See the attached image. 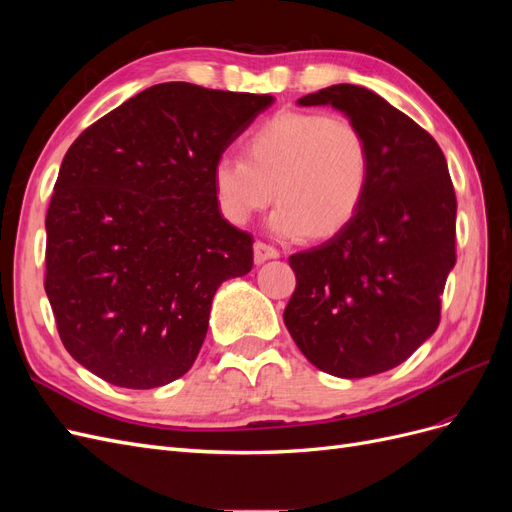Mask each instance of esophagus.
Masks as SVG:
<instances>
[{
	"label": "esophagus",
	"instance_id": "1",
	"mask_svg": "<svg viewBox=\"0 0 512 512\" xmlns=\"http://www.w3.org/2000/svg\"><path fill=\"white\" fill-rule=\"evenodd\" d=\"M271 258H280V252H277L275 247L269 245V243L256 241L254 243V260H256V265H262V262H267Z\"/></svg>",
	"mask_w": 512,
	"mask_h": 512
}]
</instances>
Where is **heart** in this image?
Returning a JSON list of instances; mask_svg holds the SVG:
<instances>
[{
	"mask_svg": "<svg viewBox=\"0 0 512 512\" xmlns=\"http://www.w3.org/2000/svg\"><path fill=\"white\" fill-rule=\"evenodd\" d=\"M243 158L222 156L211 190L222 218L245 226L273 200L269 228L284 239H327L359 213L371 175L367 136L346 117L282 111L243 143Z\"/></svg>",
	"mask_w": 512,
	"mask_h": 512,
	"instance_id": "1",
	"label": "heart"
}]
</instances>
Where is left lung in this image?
<instances>
[{
	"instance_id": "8db88e82",
	"label": "left lung",
	"mask_w": 512,
	"mask_h": 512,
	"mask_svg": "<svg viewBox=\"0 0 512 512\" xmlns=\"http://www.w3.org/2000/svg\"><path fill=\"white\" fill-rule=\"evenodd\" d=\"M329 104L363 130L367 194L329 241L292 254L297 288L286 329L305 359L337 378H367L404 363L440 324L455 267L457 198L440 145L408 115L359 85L299 98Z\"/></svg>"
}]
</instances>
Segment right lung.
I'll return each instance as SVG.
<instances>
[{
    "label": "right lung",
    "mask_w": 512,
    "mask_h": 512,
    "mask_svg": "<svg viewBox=\"0 0 512 512\" xmlns=\"http://www.w3.org/2000/svg\"><path fill=\"white\" fill-rule=\"evenodd\" d=\"M273 104L160 83L89 126L68 149L46 211L44 290L74 361L123 389L188 371L213 294L252 271V235L213 200L211 168Z\"/></svg>",
    "instance_id": "right-lung-1"
}]
</instances>
